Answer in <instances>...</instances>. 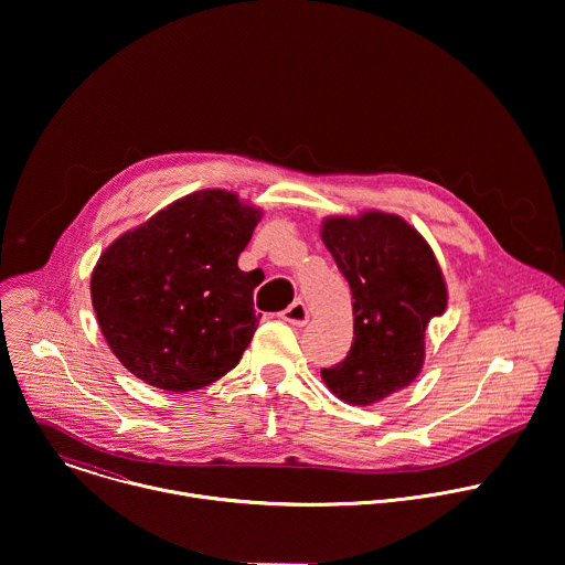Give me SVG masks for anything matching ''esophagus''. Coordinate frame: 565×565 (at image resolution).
<instances>
[{
  "label": "esophagus",
  "mask_w": 565,
  "mask_h": 565,
  "mask_svg": "<svg viewBox=\"0 0 565 565\" xmlns=\"http://www.w3.org/2000/svg\"><path fill=\"white\" fill-rule=\"evenodd\" d=\"M281 319L288 321V323H292V326H306L308 319H310V312H308V308H306L303 301H295V303H290V306L281 312Z\"/></svg>",
  "instance_id": "esophagus-1"
}]
</instances>
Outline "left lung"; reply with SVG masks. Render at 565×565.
I'll list each match as a JSON object with an SVG mask.
<instances>
[{
  "label": "left lung",
  "instance_id": "8db88e82",
  "mask_svg": "<svg viewBox=\"0 0 565 565\" xmlns=\"http://www.w3.org/2000/svg\"><path fill=\"white\" fill-rule=\"evenodd\" d=\"M321 242L354 299L350 352L321 380L337 399L372 406L419 377L426 328L446 310L448 286L430 244L399 215L323 217Z\"/></svg>",
  "mask_w": 565,
  "mask_h": 565
}]
</instances>
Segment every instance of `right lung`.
Instances as JSON below:
<instances>
[{
  "instance_id": "obj_1",
  "label": "right lung",
  "mask_w": 565,
  "mask_h": 565,
  "mask_svg": "<svg viewBox=\"0 0 565 565\" xmlns=\"http://www.w3.org/2000/svg\"><path fill=\"white\" fill-rule=\"evenodd\" d=\"M262 209L206 188L119 235L97 259L90 299L99 330L137 380L200 391L233 370L259 317L237 259Z\"/></svg>"
}]
</instances>
